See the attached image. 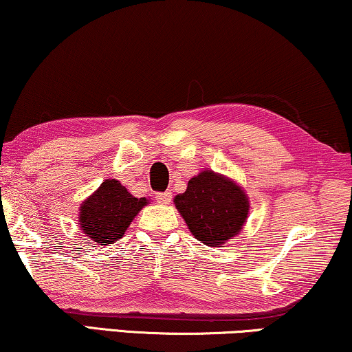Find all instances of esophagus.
Segmentation results:
<instances>
[{"instance_id": "esophagus-1", "label": "esophagus", "mask_w": 352, "mask_h": 352, "mask_svg": "<svg viewBox=\"0 0 352 352\" xmlns=\"http://www.w3.org/2000/svg\"><path fill=\"white\" fill-rule=\"evenodd\" d=\"M156 201L160 202V204H162V206L170 204V201H172V192H170V191L157 192V195H156Z\"/></svg>"}]
</instances>
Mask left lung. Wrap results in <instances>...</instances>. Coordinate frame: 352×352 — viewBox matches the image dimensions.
Wrapping results in <instances>:
<instances>
[{"label":"left lung","instance_id":"1","mask_svg":"<svg viewBox=\"0 0 352 352\" xmlns=\"http://www.w3.org/2000/svg\"><path fill=\"white\" fill-rule=\"evenodd\" d=\"M174 204L191 234L209 247H221L239 234L250 210L244 188L210 169L192 177Z\"/></svg>","mask_w":352,"mask_h":352}]
</instances>
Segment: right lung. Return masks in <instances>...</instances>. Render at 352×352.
Wrapping results in <instances>:
<instances>
[{"label":"right lung","mask_w":352,"mask_h":352,"mask_svg":"<svg viewBox=\"0 0 352 352\" xmlns=\"http://www.w3.org/2000/svg\"><path fill=\"white\" fill-rule=\"evenodd\" d=\"M146 197H133L115 178H107L79 207L82 234L98 245H108L124 236L129 225L143 207Z\"/></svg>","instance_id":"add662e5"}]
</instances>
